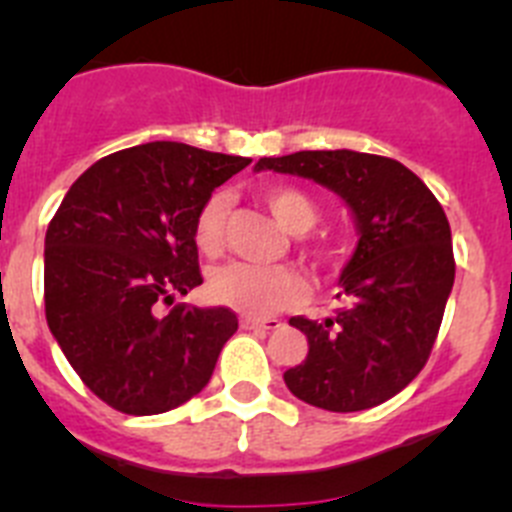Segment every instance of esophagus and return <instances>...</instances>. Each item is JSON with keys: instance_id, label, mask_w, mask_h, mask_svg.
I'll return each instance as SVG.
<instances>
[{"instance_id": "1", "label": "esophagus", "mask_w": 512, "mask_h": 512, "mask_svg": "<svg viewBox=\"0 0 512 512\" xmlns=\"http://www.w3.org/2000/svg\"><path fill=\"white\" fill-rule=\"evenodd\" d=\"M241 325L246 330H277V328H282V320H277V318H243Z\"/></svg>"}]
</instances>
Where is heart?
<instances>
[{
  "label": "heart",
  "mask_w": 512,
  "mask_h": 512,
  "mask_svg": "<svg viewBox=\"0 0 512 512\" xmlns=\"http://www.w3.org/2000/svg\"><path fill=\"white\" fill-rule=\"evenodd\" d=\"M259 197L287 233L300 235L318 223V207L302 189L289 187V184H271L261 189ZM225 217H228L225 194H210L194 215V246L205 256H217L223 251ZM300 256L312 271L325 274L346 264L348 246L338 235H315L310 241L300 243ZM300 295V277L287 266H253L233 261L212 271L210 277V297L217 305L253 315V318H264L282 310Z\"/></svg>",
  "instance_id": "1"
}]
</instances>
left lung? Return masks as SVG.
<instances>
[{
    "instance_id": "8db88e82",
    "label": "left lung",
    "mask_w": 512,
    "mask_h": 512,
    "mask_svg": "<svg viewBox=\"0 0 512 512\" xmlns=\"http://www.w3.org/2000/svg\"><path fill=\"white\" fill-rule=\"evenodd\" d=\"M256 169L315 179L354 210L359 246L341 274L333 318H289L307 359L284 372L289 392L330 413L382 405L420 374L438 338L456 261L441 202L400 161L356 151L261 158Z\"/></svg>"
}]
</instances>
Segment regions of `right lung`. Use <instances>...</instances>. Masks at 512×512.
Returning a JSON list of instances; mask_svg holds the SVG:
<instances>
[{
  "label": "right lung",
  "instance_id": "obj_1",
  "mask_svg": "<svg viewBox=\"0 0 512 512\" xmlns=\"http://www.w3.org/2000/svg\"><path fill=\"white\" fill-rule=\"evenodd\" d=\"M248 164L156 140L99 158L63 197L45 233V320L110 408L166 413L210 382L235 312L161 305L202 284L194 215Z\"/></svg>",
  "mask_w": 512,
  "mask_h": 512
}]
</instances>
